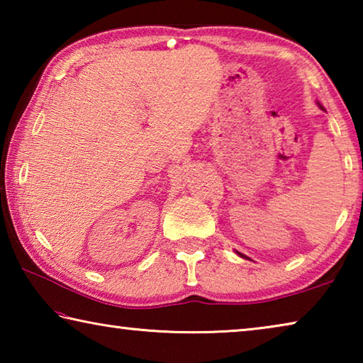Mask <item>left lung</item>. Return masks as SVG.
I'll return each mask as SVG.
<instances>
[{"mask_svg":"<svg viewBox=\"0 0 363 363\" xmlns=\"http://www.w3.org/2000/svg\"><path fill=\"white\" fill-rule=\"evenodd\" d=\"M238 255H240V256H242V257H247V256H245V255H242V253H238Z\"/></svg>","mask_w":363,"mask_h":363,"instance_id":"1","label":"left lung"}]
</instances>
